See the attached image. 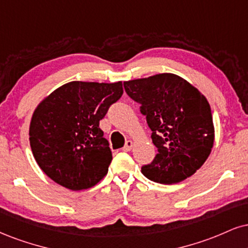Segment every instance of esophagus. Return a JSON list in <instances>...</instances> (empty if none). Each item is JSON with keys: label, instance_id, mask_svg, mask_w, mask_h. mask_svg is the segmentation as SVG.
<instances>
[{"label": "esophagus", "instance_id": "obj_1", "mask_svg": "<svg viewBox=\"0 0 248 248\" xmlns=\"http://www.w3.org/2000/svg\"><path fill=\"white\" fill-rule=\"evenodd\" d=\"M134 147V142L133 141H127L126 145L124 147V151H130Z\"/></svg>", "mask_w": 248, "mask_h": 248}]
</instances>
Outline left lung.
Wrapping results in <instances>:
<instances>
[{
  "mask_svg": "<svg viewBox=\"0 0 248 248\" xmlns=\"http://www.w3.org/2000/svg\"><path fill=\"white\" fill-rule=\"evenodd\" d=\"M141 105L153 130L158 154L142 168L144 177L163 185L189 178L209 157L215 141L213 114L207 98L183 77L171 73L124 82Z\"/></svg>",
  "mask_w": 248,
  "mask_h": 248,
  "instance_id": "left-lung-1",
  "label": "left lung"
}]
</instances>
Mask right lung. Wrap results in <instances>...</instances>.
<instances>
[{"instance_id":"1","label":"right lung","mask_w":248,"mask_h":248,"mask_svg":"<svg viewBox=\"0 0 248 248\" xmlns=\"http://www.w3.org/2000/svg\"><path fill=\"white\" fill-rule=\"evenodd\" d=\"M122 93L120 80H73L38 104L30 122V145L46 175L71 190L91 188L105 177L112 153L99 121Z\"/></svg>"}]
</instances>
